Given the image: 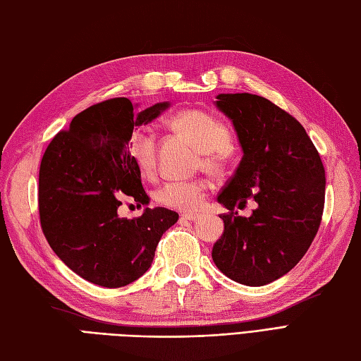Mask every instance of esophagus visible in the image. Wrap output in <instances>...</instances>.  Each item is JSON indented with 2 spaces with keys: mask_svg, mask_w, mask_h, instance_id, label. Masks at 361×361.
<instances>
[{
  "mask_svg": "<svg viewBox=\"0 0 361 361\" xmlns=\"http://www.w3.org/2000/svg\"><path fill=\"white\" fill-rule=\"evenodd\" d=\"M180 216H182V219H187V221H196V219L199 217L197 213H183Z\"/></svg>",
  "mask_w": 361,
  "mask_h": 361,
  "instance_id": "1",
  "label": "esophagus"
}]
</instances>
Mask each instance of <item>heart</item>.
Here are the masks:
<instances>
[{
    "label": "heart",
    "instance_id": "1",
    "mask_svg": "<svg viewBox=\"0 0 361 361\" xmlns=\"http://www.w3.org/2000/svg\"><path fill=\"white\" fill-rule=\"evenodd\" d=\"M171 126L204 153L205 169L209 171L221 169L226 147L230 144V131L221 121L204 111L188 110L176 114ZM128 148L137 170L147 178H152L156 171V136L152 131H136L130 139ZM205 195L207 185L200 180H166L156 190L154 196L165 207L196 211L204 204Z\"/></svg>",
    "mask_w": 361,
    "mask_h": 361
}]
</instances>
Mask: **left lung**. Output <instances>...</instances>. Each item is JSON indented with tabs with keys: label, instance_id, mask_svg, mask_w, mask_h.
Returning <instances> with one entry per match:
<instances>
[{
	"label": "left lung",
	"instance_id": "obj_1",
	"mask_svg": "<svg viewBox=\"0 0 361 361\" xmlns=\"http://www.w3.org/2000/svg\"><path fill=\"white\" fill-rule=\"evenodd\" d=\"M214 105L231 121L242 161L217 202L224 234L213 262L237 283L263 286L302 260L319 231L324 205V169L300 122L276 104L250 93H221ZM252 198L250 218L236 214Z\"/></svg>",
	"mask_w": 361,
	"mask_h": 361
}]
</instances>
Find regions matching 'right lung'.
Segmentation results:
<instances>
[{
	"label": "right lung",
	"mask_w": 361,
	"mask_h": 361,
	"mask_svg": "<svg viewBox=\"0 0 361 361\" xmlns=\"http://www.w3.org/2000/svg\"><path fill=\"white\" fill-rule=\"evenodd\" d=\"M170 107L114 98L92 105L49 144L39 166V219L56 256L79 277L104 288L135 282L152 267L162 234L178 222L176 211L145 208L119 217L122 199L148 205L140 171L130 156L133 128L150 124Z\"/></svg>",
	"instance_id": "obj_1"
}]
</instances>
